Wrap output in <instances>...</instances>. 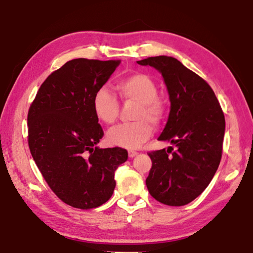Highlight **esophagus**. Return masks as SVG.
Instances as JSON below:
<instances>
[{
	"label": "esophagus",
	"instance_id": "esophagus-1",
	"mask_svg": "<svg viewBox=\"0 0 253 253\" xmlns=\"http://www.w3.org/2000/svg\"><path fill=\"white\" fill-rule=\"evenodd\" d=\"M136 155H137V152H135V151H128V156H129L130 158L136 156Z\"/></svg>",
	"mask_w": 253,
	"mask_h": 253
}]
</instances>
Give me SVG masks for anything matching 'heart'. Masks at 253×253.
Returning a JSON list of instances; mask_svg holds the SVG:
<instances>
[{"label": "heart", "instance_id": "obj_1", "mask_svg": "<svg viewBox=\"0 0 253 253\" xmlns=\"http://www.w3.org/2000/svg\"><path fill=\"white\" fill-rule=\"evenodd\" d=\"M116 88L124 102L137 104L132 116L136 122L113 127L107 132V140L114 146L137 148L151 137L152 124L157 126L164 121L165 101L157 96L158 89L154 79L143 72H135L119 79ZM92 109L100 122L110 125L118 117L117 97L108 88H98L93 93Z\"/></svg>", "mask_w": 253, "mask_h": 253}]
</instances>
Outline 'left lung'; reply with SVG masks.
Listing matches in <instances>:
<instances>
[{
    "label": "left lung",
    "mask_w": 253,
    "mask_h": 253,
    "mask_svg": "<svg viewBox=\"0 0 253 253\" xmlns=\"http://www.w3.org/2000/svg\"><path fill=\"white\" fill-rule=\"evenodd\" d=\"M161 72L170 111L158 140L174 144L149 152V194L169 207H182L202 193L219 168L225 129L224 114L210 84L177 59L166 55L137 61Z\"/></svg>",
    "instance_id": "8db88e82"
}]
</instances>
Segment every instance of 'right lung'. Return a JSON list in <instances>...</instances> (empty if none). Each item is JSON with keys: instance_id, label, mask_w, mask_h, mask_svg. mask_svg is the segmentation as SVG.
I'll list each match as a JSON object with an SVG mask.
<instances>
[{"instance_id": "obj_1", "label": "right lung", "mask_w": 253, "mask_h": 253, "mask_svg": "<svg viewBox=\"0 0 253 253\" xmlns=\"http://www.w3.org/2000/svg\"><path fill=\"white\" fill-rule=\"evenodd\" d=\"M119 63L70 60L44 80L29 108L31 155L53 193L72 208L106 203L116 186L115 170L128 158L124 148L96 146L104 130L92 109L93 93Z\"/></svg>"}]
</instances>
